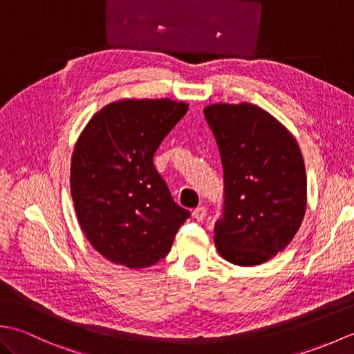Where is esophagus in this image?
Here are the masks:
<instances>
[{
  "mask_svg": "<svg viewBox=\"0 0 354 354\" xmlns=\"http://www.w3.org/2000/svg\"><path fill=\"white\" fill-rule=\"evenodd\" d=\"M193 217L196 221H199V222H202L207 217V208L205 207H198V208H194L193 209Z\"/></svg>",
  "mask_w": 354,
  "mask_h": 354,
  "instance_id": "1",
  "label": "esophagus"
}]
</instances>
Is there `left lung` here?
I'll list each match as a JSON object with an SVG mask.
<instances>
[{"label": "left lung", "instance_id": "obj_1", "mask_svg": "<svg viewBox=\"0 0 354 354\" xmlns=\"http://www.w3.org/2000/svg\"><path fill=\"white\" fill-rule=\"evenodd\" d=\"M204 115L219 147L225 183L216 248L232 265H261L292 242L303 222L301 150L275 117L255 104L216 103Z\"/></svg>", "mask_w": 354, "mask_h": 354}]
</instances>
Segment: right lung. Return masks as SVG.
Masks as SVG:
<instances>
[{
  "label": "right lung",
  "mask_w": 354,
  "mask_h": 354,
  "mask_svg": "<svg viewBox=\"0 0 354 354\" xmlns=\"http://www.w3.org/2000/svg\"><path fill=\"white\" fill-rule=\"evenodd\" d=\"M189 104L123 99L89 120L71 158V196L82 231L104 259L131 269L169 254L190 212L173 201L153 155Z\"/></svg>",
  "instance_id": "add662e5"
}]
</instances>
